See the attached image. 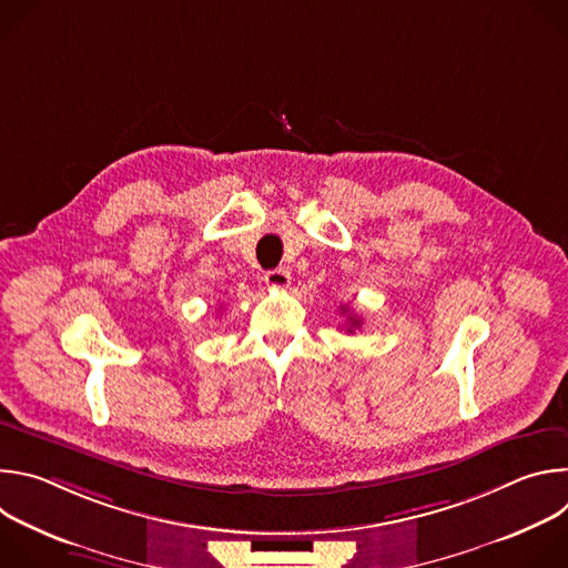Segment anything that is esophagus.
Segmentation results:
<instances>
[{
	"label": "esophagus",
	"instance_id": "34e87169",
	"mask_svg": "<svg viewBox=\"0 0 568 568\" xmlns=\"http://www.w3.org/2000/svg\"><path fill=\"white\" fill-rule=\"evenodd\" d=\"M265 283L272 290H285L290 285V272L287 270H272L265 274Z\"/></svg>",
	"mask_w": 568,
	"mask_h": 568
}]
</instances>
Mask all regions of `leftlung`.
<instances>
[{"instance_id": "left-lung-1", "label": "left lung", "mask_w": 568, "mask_h": 568, "mask_svg": "<svg viewBox=\"0 0 568 568\" xmlns=\"http://www.w3.org/2000/svg\"><path fill=\"white\" fill-rule=\"evenodd\" d=\"M342 312H344V307H342ZM362 326V318H357V316H348V333H353L355 328H359Z\"/></svg>"}]
</instances>
